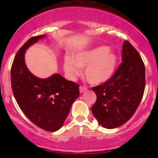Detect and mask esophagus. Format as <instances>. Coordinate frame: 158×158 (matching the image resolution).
I'll return each mask as SVG.
<instances>
[{
    "label": "esophagus",
    "instance_id": "34e87169",
    "mask_svg": "<svg viewBox=\"0 0 158 158\" xmlns=\"http://www.w3.org/2000/svg\"><path fill=\"white\" fill-rule=\"evenodd\" d=\"M86 90H87V89L85 88V87H84V86L79 87V92H80V93H83V92H85Z\"/></svg>",
    "mask_w": 158,
    "mask_h": 158
}]
</instances>
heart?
Instances as JSON below:
<instances>
[{"instance_id":"heart-1","label":"heart","mask_w":158,"mask_h":158,"mask_svg":"<svg viewBox=\"0 0 158 158\" xmlns=\"http://www.w3.org/2000/svg\"><path fill=\"white\" fill-rule=\"evenodd\" d=\"M117 64L115 52L109 47L101 46L75 52L73 59L66 57L63 69L66 76L73 80L81 73L80 68H84V75L89 82L100 85L114 76Z\"/></svg>"}]
</instances>
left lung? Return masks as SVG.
I'll list each match as a JSON object with an SVG mask.
<instances>
[{"label": "left lung", "instance_id": "1", "mask_svg": "<svg viewBox=\"0 0 158 158\" xmlns=\"http://www.w3.org/2000/svg\"><path fill=\"white\" fill-rule=\"evenodd\" d=\"M122 63L114 76L92 88L97 96L92 112L106 128H118L127 122L138 109L145 88V67L135 47L125 40L122 46Z\"/></svg>", "mask_w": 158, "mask_h": 158}]
</instances>
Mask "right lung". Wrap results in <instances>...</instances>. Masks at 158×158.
I'll return each instance as SVG.
<instances>
[{"label":"right lung","mask_w":158,"mask_h":158,"mask_svg":"<svg viewBox=\"0 0 158 158\" xmlns=\"http://www.w3.org/2000/svg\"><path fill=\"white\" fill-rule=\"evenodd\" d=\"M46 36L31 37L17 52L11 67V86L23 114L39 128L56 131L63 126L72 105L79 97V86L58 73L40 79L27 67L26 50Z\"/></svg>","instance_id":"right-lung-1"}]
</instances>
